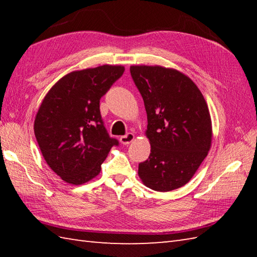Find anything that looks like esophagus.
<instances>
[{"label": "esophagus", "mask_w": 257, "mask_h": 257, "mask_svg": "<svg viewBox=\"0 0 257 257\" xmlns=\"http://www.w3.org/2000/svg\"><path fill=\"white\" fill-rule=\"evenodd\" d=\"M134 139H135V135L132 133H128L127 135L121 136V137H120V143H121L122 145H129L130 143H133Z\"/></svg>", "instance_id": "obj_1"}]
</instances>
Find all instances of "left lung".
<instances>
[{
	"label": "left lung",
	"instance_id": "left-lung-1",
	"mask_svg": "<svg viewBox=\"0 0 257 257\" xmlns=\"http://www.w3.org/2000/svg\"><path fill=\"white\" fill-rule=\"evenodd\" d=\"M147 111L148 160L139 163L144 184L168 192L187 184L207 156L212 123L206 101L188 76L161 66H132Z\"/></svg>",
	"mask_w": 257,
	"mask_h": 257
}]
</instances>
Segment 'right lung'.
<instances>
[{"label":"right lung","instance_id":"obj_1","mask_svg":"<svg viewBox=\"0 0 257 257\" xmlns=\"http://www.w3.org/2000/svg\"><path fill=\"white\" fill-rule=\"evenodd\" d=\"M123 66L102 65L65 75L38 109L34 133L47 165L64 181L83 184L100 172L117 139L103 124L99 102Z\"/></svg>","mask_w":257,"mask_h":257}]
</instances>
